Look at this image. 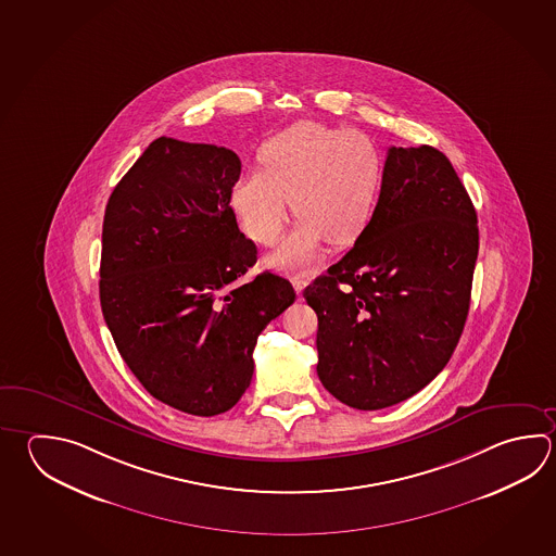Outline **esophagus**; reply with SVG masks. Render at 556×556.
<instances>
[{
	"instance_id": "obj_1",
	"label": "esophagus",
	"mask_w": 556,
	"mask_h": 556,
	"mask_svg": "<svg viewBox=\"0 0 556 556\" xmlns=\"http://www.w3.org/2000/svg\"><path fill=\"white\" fill-rule=\"evenodd\" d=\"M308 285V279L304 277V275H299V277H294L293 279V287L294 291H296V294H301L304 291V287Z\"/></svg>"
}]
</instances>
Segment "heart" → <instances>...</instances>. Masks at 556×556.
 <instances>
[{
	"mask_svg": "<svg viewBox=\"0 0 556 556\" xmlns=\"http://www.w3.org/2000/svg\"><path fill=\"white\" fill-rule=\"evenodd\" d=\"M260 163L262 168L238 178L231 204L250 238L275 245L291 200L301 218L269 260L277 269L308 267L325 240L332 245L356 240L376 210L383 161L362 131L299 122L263 143Z\"/></svg>",
	"mask_w": 556,
	"mask_h": 556,
	"instance_id": "b5f03b06",
	"label": "heart"
}]
</instances>
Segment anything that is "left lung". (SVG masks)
Instances as JSON below:
<instances>
[{
    "instance_id": "obj_1",
    "label": "left lung",
    "mask_w": 556,
    "mask_h": 556,
    "mask_svg": "<svg viewBox=\"0 0 556 556\" xmlns=\"http://www.w3.org/2000/svg\"><path fill=\"white\" fill-rule=\"evenodd\" d=\"M478 245L476 210L446 155L391 147L371 220L304 289L318 316L323 386L359 410L429 386L466 325Z\"/></svg>"
}]
</instances>
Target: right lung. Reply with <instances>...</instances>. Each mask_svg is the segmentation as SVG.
<instances>
[{
  "mask_svg": "<svg viewBox=\"0 0 556 556\" xmlns=\"http://www.w3.org/2000/svg\"><path fill=\"white\" fill-rule=\"evenodd\" d=\"M240 157L226 147L159 137L108 200L100 304L139 383L173 409L214 417L253 376V348L294 303L293 285L263 271L230 206Z\"/></svg>",
  "mask_w": 556,
  "mask_h": 556,
  "instance_id": "1",
  "label": "right lung"
}]
</instances>
